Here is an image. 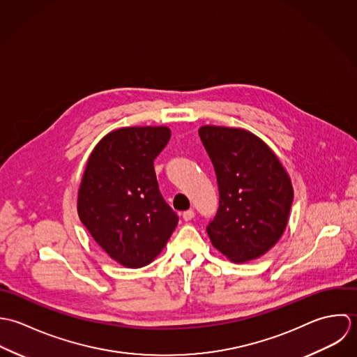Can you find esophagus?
I'll return each mask as SVG.
<instances>
[{
	"mask_svg": "<svg viewBox=\"0 0 357 357\" xmlns=\"http://www.w3.org/2000/svg\"><path fill=\"white\" fill-rule=\"evenodd\" d=\"M182 218L188 222V220H192L193 218H195V211L193 210H188V211H185L183 214H182Z\"/></svg>",
	"mask_w": 357,
	"mask_h": 357,
	"instance_id": "1",
	"label": "esophagus"
}]
</instances>
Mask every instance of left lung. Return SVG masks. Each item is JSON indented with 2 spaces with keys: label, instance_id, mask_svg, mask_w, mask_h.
I'll return each instance as SVG.
<instances>
[{
  "label": "left lung",
  "instance_id": "1",
  "mask_svg": "<svg viewBox=\"0 0 357 357\" xmlns=\"http://www.w3.org/2000/svg\"><path fill=\"white\" fill-rule=\"evenodd\" d=\"M199 135L219 190L210 240L233 262L257 259L284 231L294 199L289 176L271 147L245 130L204 126Z\"/></svg>",
  "mask_w": 357,
  "mask_h": 357
}]
</instances>
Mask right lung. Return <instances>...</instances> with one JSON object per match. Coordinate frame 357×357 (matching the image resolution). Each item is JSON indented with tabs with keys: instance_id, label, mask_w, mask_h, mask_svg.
I'll return each instance as SVG.
<instances>
[{
	"instance_id": "obj_1",
	"label": "right lung",
	"mask_w": 357,
	"mask_h": 357,
	"mask_svg": "<svg viewBox=\"0 0 357 357\" xmlns=\"http://www.w3.org/2000/svg\"><path fill=\"white\" fill-rule=\"evenodd\" d=\"M169 138L167 127L120 128L98 143L88 158L78 216L109 257L126 268L149 265L178 225L153 165Z\"/></svg>"
}]
</instances>
